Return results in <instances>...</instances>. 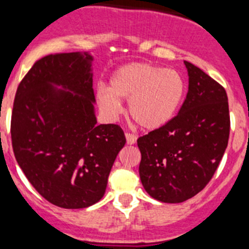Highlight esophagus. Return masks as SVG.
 <instances>
[{
	"label": "esophagus",
	"mask_w": 249,
	"mask_h": 249,
	"mask_svg": "<svg viewBox=\"0 0 249 249\" xmlns=\"http://www.w3.org/2000/svg\"><path fill=\"white\" fill-rule=\"evenodd\" d=\"M125 137H126V143L127 144H134L135 142H136V140H137L136 135L132 134V132H126V134H125Z\"/></svg>",
	"instance_id": "esophagus-1"
}]
</instances>
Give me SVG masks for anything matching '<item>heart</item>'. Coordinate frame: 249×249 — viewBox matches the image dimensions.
<instances>
[{"label": "heart", "instance_id": "heart-1", "mask_svg": "<svg viewBox=\"0 0 249 249\" xmlns=\"http://www.w3.org/2000/svg\"><path fill=\"white\" fill-rule=\"evenodd\" d=\"M183 96L185 83L178 71L140 62L120 67L110 78L109 88L97 91L101 108L109 114L120 110L119 98L129 100V115L146 130L168 124L180 108Z\"/></svg>", "mask_w": 249, "mask_h": 249}]
</instances>
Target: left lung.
Instances as JSON below:
<instances>
[{
  "label": "left lung",
  "instance_id": "1",
  "mask_svg": "<svg viewBox=\"0 0 249 249\" xmlns=\"http://www.w3.org/2000/svg\"><path fill=\"white\" fill-rule=\"evenodd\" d=\"M189 92L168 124L139 137L140 178L151 197L181 203L212 180L230 135L228 95L223 86L190 62Z\"/></svg>",
  "mask_w": 249,
  "mask_h": 249
}]
</instances>
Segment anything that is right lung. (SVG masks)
Wrapping results in <instances>:
<instances>
[{"label":"right lung","mask_w":249,"mask_h":249,"mask_svg":"<svg viewBox=\"0 0 249 249\" xmlns=\"http://www.w3.org/2000/svg\"><path fill=\"white\" fill-rule=\"evenodd\" d=\"M91 60L89 53L45 55L26 73L14 98L11 136L17 161L34 189L60 208L97 203L126 142L119 125H96Z\"/></svg>","instance_id":"right-lung-1"}]
</instances>
